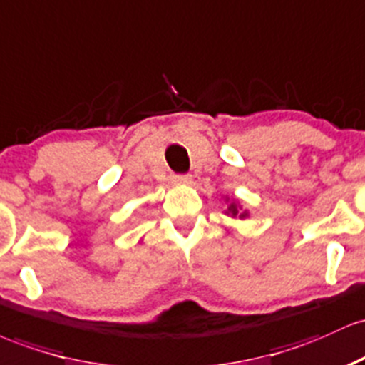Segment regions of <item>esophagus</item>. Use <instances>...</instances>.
Segmentation results:
<instances>
[{
	"mask_svg": "<svg viewBox=\"0 0 365 365\" xmlns=\"http://www.w3.org/2000/svg\"><path fill=\"white\" fill-rule=\"evenodd\" d=\"M172 181L179 184H191V175L190 174H172Z\"/></svg>",
	"mask_w": 365,
	"mask_h": 365,
	"instance_id": "obj_1",
	"label": "esophagus"
}]
</instances>
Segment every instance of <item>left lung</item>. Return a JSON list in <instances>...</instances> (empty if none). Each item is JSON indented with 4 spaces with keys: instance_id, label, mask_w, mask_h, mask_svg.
<instances>
[{
    "instance_id": "left-lung-1",
    "label": "left lung",
    "mask_w": 365,
    "mask_h": 365,
    "mask_svg": "<svg viewBox=\"0 0 365 365\" xmlns=\"http://www.w3.org/2000/svg\"><path fill=\"white\" fill-rule=\"evenodd\" d=\"M227 215L231 217H240V219H245V217H248V212H240V207H237V203H229L227 210H226Z\"/></svg>"
}]
</instances>
